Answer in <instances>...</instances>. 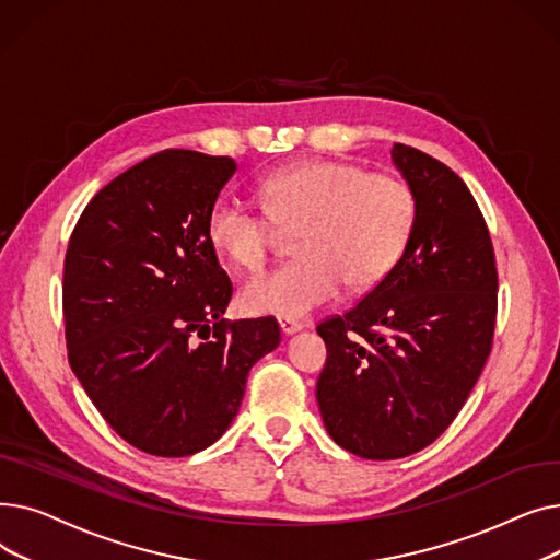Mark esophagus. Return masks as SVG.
<instances>
[{
    "mask_svg": "<svg viewBox=\"0 0 560 560\" xmlns=\"http://www.w3.org/2000/svg\"><path fill=\"white\" fill-rule=\"evenodd\" d=\"M279 327L285 336H292V334H298V331L304 329V322H300L295 317H279Z\"/></svg>",
    "mask_w": 560,
    "mask_h": 560,
    "instance_id": "esophagus-1",
    "label": "esophagus"
}]
</instances>
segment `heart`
<instances>
[{
	"mask_svg": "<svg viewBox=\"0 0 560 560\" xmlns=\"http://www.w3.org/2000/svg\"><path fill=\"white\" fill-rule=\"evenodd\" d=\"M260 206L220 197L206 220V238L233 268L256 272L268 260L277 229H298V258L247 281L241 304L256 315L304 317L351 290L384 281L406 252L418 199L397 174L365 172L342 161H311L265 174Z\"/></svg>",
	"mask_w": 560,
	"mask_h": 560,
	"instance_id": "heart-1",
	"label": "heart"
}]
</instances>
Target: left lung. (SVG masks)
Segmentation results:
<instances>
[{"label":"left lung","mask_w":560,"mask_h":560,"mask_svg":"<svg viewBox=\"0 0 560 560\" xmlns=\"http://www.w3.org/2000/svg\"><path fill=\"white\" fill-rule=\"evenodd\" d=\"M390 154L418 199L406 252L354 308L317 327L322 420L342 450L370 460L416 454L454 422L497 319L494 249L472 192L416 147L395 142Z\"/></svg>","instance_id":"left-lung-1"}]
</instances>
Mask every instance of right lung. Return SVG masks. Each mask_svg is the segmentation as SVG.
<instances>
[{
	"instance_id": "obj_1",
	"label": "right lung",
	"mask_w": 560,
	"mask_h": 560,
	"mask_svg": "<svg viewBox=\"0 0 560 560\" xmlns=\"http://www.w3.org/2000/svg\"><path fill=\"white\" fill-rule=\"evenodd\" d=\"M233 172L229 156L159 152L104 186L70 235V368L110 429L147 454L213 445L252 365L281 342L275 317L222 319L233 285L206 220Z\"/></svg>"
}]
</instances>
